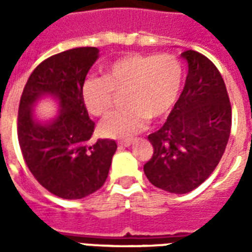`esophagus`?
I'll return each instance as SVG.
<instances>
[{
    "instance_id": "34e87169",
    "label": "esophagus",
    "mask_w": 252,
    "mask_h": 252,
    "mask_svg": "<svg viewBox=\"0 0 252 252\" xmlns=\"http://www.w3.org/2000/svg\"><path fill=\"white\" fill-rule=\"evenodd\" d=\"M132 144V140H123V142H119V146L121 147H129Z\"/></svg>"
}]
</instances>
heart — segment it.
<instances>
[{
	"mask_svg": "<svg viewBox=\"0 0 252 252\" xmlns=\"http://www.w3.org/2000/svg\"><path fill=\"white\" fill-rule=\"evenodd\" d=\"M184 82V66L173 54H126L102 70V78L89 77L81 85V98L90 115L104 116L113 102V92L123 93L126 108L99 123L101 136L126 139L160 120L173 109Z\"/></svg>",
	"mask_w": 252,
	"mask_h": 252,
	"instance_id": "1",
	"label": "heart"
}]
</instances>
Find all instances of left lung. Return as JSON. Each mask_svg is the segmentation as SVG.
I'll return each mask as SVG.
<instances>
[{
    "mask_svg": "<svg viewBox=\"0 0 252 252\" xmlns=\"http://www.w3.org/2000/svg\"><path fill=\"white\" fill-rule=\"evenodd\" d=\"M189 72L167 120L148 135L154 154L144 174L159 189L185 194L213 173L227 147L232 112L217 67L193 50L182 52Z\"/></svg>",
    "mask_w": 252,
    "mask_h": 252,
    "instance_id": "1",
    "label": "left lung"
}]
</instances>
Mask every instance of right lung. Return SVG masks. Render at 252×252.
Masks as SVG:
<instances>
[{
    "instance_id": "1",
    "label": "right lung",
    "mask_w": 252,
    "mask_h": 252,
    "mask_svg": "<svg viewBox=\"0 0 252 252\" xmlns=\"http://www.w3.org/2000/svg\"><path fill=\"white\" fill-rule=\"evenodd\" d=\"M98 52L79 47L50 57L32 71L20 99L17 136L25 163L43 188L64 200L83 198L104 185L117 150L109 139L88 144L94 123L81 98V85ZM44 95L57 99L60 113L40 123L32 109Z\"/></svg>"
}]
</instances>
